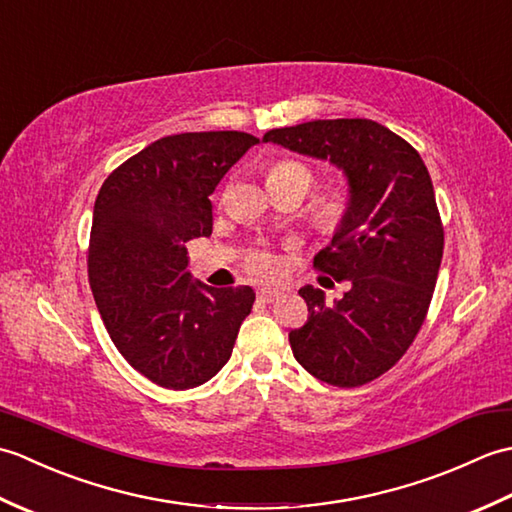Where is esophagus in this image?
I'll return each instance as SVG.
<instances>
[{"mask_svg": "<svg viewBox=\"0 0 512 512\" xmlns=\"http://www.w3.org/2000/svg\"><path fill=\"white\" fill-rule=\"evenodd\" d=\"M257 297L262 299V301H266V303H273V301H277L281 297V292L275 290V288H262V290L257 292Z\"/></svg>", "mask_w": 512, "mask_h": 512, "instance_id": "esophagus-1", "label": "esophagus"}]
</instances>
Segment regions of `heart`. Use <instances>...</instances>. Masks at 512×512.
<instances>
[{
  "mask_svg": "<svg viewBox=\"0 0 512 512\" xmlns=\"http://www.w3.org/2000/svg\"><path fill=\"white\" fill-rule=\"evenodd\" d=\"M314 176L312 171L301 165L297 160H279L268 169V187H279V189H295L301 193V198L306 195L312 187ZM350 198L345 193H334L330 198H323L312 211V220L317 224L323 233H334L345 226L347 217H350ZM253 270L255 273L268 275L273 273L275 262L273 257L268 255H257L253 257Z\"/></svg>",
  "mask_w": 512,
  "mask_h": 512,
  "instance_id": "obj_1",
  "label": "heart"
}]
</instances>
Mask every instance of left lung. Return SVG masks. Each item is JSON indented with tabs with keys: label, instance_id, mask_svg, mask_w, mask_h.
I'll list each match as a JSON object with an SVG mask.
<instances>
[{
	"label": "left lung",
	"instance_id": "obj_1",
	"mask_svg": "<svg viewBox=\"0 0 512 512\" xmlns=\"http://www.w3.org/2000/svg\"><path fill=\"white\" fill-rule=\"evenodd\" d=\"M262 140L328 160L347 180L350 217L314 266L350 288L330 303L303 286L308 321L288 339L314 378L361 387L400 361L427 317L444 248L429 171L407 140L367 118L270 129Z\"/></svg>",
	"mask_w": 512,
	"mask_h": 512
}]
</instances>
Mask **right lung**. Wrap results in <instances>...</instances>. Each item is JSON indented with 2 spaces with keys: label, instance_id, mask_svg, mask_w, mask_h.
<instances>
[{
  "label": "right lung",
  "instance_id": "add662e5",
  "mask_svg": "<svg viewBox=\"0 0 512 512\" xmlns=\"http://www.w3.org/2000/svg\"><path fill=\"white\" fill-rule=\"evenodd\" d=\"M259 138L244 132L165 136L112 171L96 195L88 273L125 361L167 389L211 380L250 314V286L209 288L187 270V244L209 237V195Z\"/></svg>",
  "mask_w": 512,
  "mask_h": 512
}]
</instances>
